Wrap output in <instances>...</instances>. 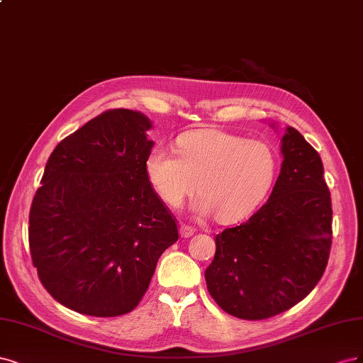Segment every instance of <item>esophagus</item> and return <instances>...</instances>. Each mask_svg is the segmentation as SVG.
I'll list each match as a JSON object with an SVG mask.
<instances>
[{
	"mask_svg": "<svg viewBox=\"0 0 363 363\" xmlns=\"http://www.w3.org/2000/svg\"><path fill=\"white\" fill-rule=\"evenodd\" d=\"M194 232H196V229L190 225H181V228H179V233L182 238H190Z\"/></svg>",
	"mask_w": 363,
	"mask_h": 363,
	"instance_id": "obj_1",
	"label": "esophagus"
}]
</instances>
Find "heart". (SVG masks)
Masks as SVG:
<instances>
[{
  "mask_svg": "<svg viewBox=\"0 0 363 363\" xmlns=\"http://www.w3.org/2000/svg\"><path fill=\"white\" fill-rule=\"evenodd\" d=\"M277 154L262 140L221 130H199L178 140V155L157 147L146 160L149 182L169 206L178 208L196 189L199 216L232 223L253 213L270 191Z\"/></svg>",
  "mask_w": 363,
  "mask_h": 363,
  "instance_id": "obj_1",
  "label": "heart"
}]
</instances>
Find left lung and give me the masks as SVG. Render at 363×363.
Masks as SVG:
<instances>
[{
	"label": "left lung",
	"mask_w": 363,
	"mask_h": 363,
	"mask_svg": "<svg viewBox=\"0 0 363 363\" xmlns=\"http://www.w3.org/2000/svg\"><path fill=\"white\" fill-rule=\"evenodd\" d=\"M282 154L268 201L244 223L216 235L214 259L205 272L217 305L241 320L272 318L296 306L329 261L332 199L323 161L292 126Z\"/></svg>",
	"instance_id": "8db88e82"
}]
</instances>
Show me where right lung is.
<instances>
[{
	"instance_id": "1",
	"label": "right lung",
	"mask_w": 363,
	"mask_h": 363,
	"mask_svg": "<svg viewBox=\"0 0 363 363\" xmlns=\"http://www.w3.org/2000/svg\"><path fill=\"white\" fill-rule=\"evenodd\" d=\"M146 116L107 110L55 146L30 208L28 244L43 288L91 317L137 308L178 220L146 174Z\"/></svg>"
}]
</instances>
